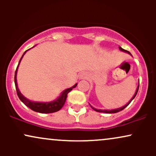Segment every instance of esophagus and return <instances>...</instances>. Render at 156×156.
Returning <instances> with one entry per match:
<instances>
[{
  "mask_svg": "<svg viewBox=\"0 0 156 156\" xmlns=\"http://www.w3.org/2000/svg\"><path fill=\"white\" fill-rule=\"evenodd\" d=\"M87 73H81V74H80V78H81V79H84V78H87Z\"/></svg>",
  "mask_w": 156,
  "mask_h": 156,
  "instance_id": "34e87169",
  "label": "esophagus"
}]
</instances>
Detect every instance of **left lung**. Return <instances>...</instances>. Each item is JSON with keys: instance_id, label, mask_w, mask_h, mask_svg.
Segmentation results:
<instances>
[{"instance_id": "1", "label": "left lung", "mask_w": 156, "mask_h": 156, "mask_svg": "<svg viewBox=\"0 0 156 156\" xmlns=\"http://www.w3.org/2000/svg\"><path fill=\"white\" fill-rule=\"evenodd\" d=\"M119 50H120V51H123V52H126V53H129V54H130L129 51H126V50H124V49H123V48H122L121 47H119ZM139 85H138V87H137V89H136V91L135 94H134V95L133 96V98H132L131 99H130V101L129 102H128V103H127L126 105H125L124 106L121 107V108H116V109H113V110H101V109H96V108H93V107L92 106V105H91V107H92V108L93 109H94V111H96V112H103V113H107V114H114V113H117V112H120V111L123 110V109H124L125 108H126V107L128 106V105L130 104V102H131V101H133V100L134 99V98H135L136 95V94H137V92H138V90H139Z\"/></svg>"}]
</instances>
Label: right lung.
I'll return each mask as SVG.
<instances>
[{"mask_svg": "<svg viewBox=\"0 0 156 156\" xmlns=\"http://www.w3.org/2000/svg\"><path fill=\"white\" fill-rule=\"evenodd\" d=\"M26 51H25V53H23L22 57H21V58L20 59V62L18 63V65H17V69H16L15 74V83L16 90H17V96H18L20 100V101H22L27 107H28V108H31V110L34 111V112H36L42 113V114H49V113H53V112H58V111H59L60 109L63 107L64 103H65V101H66V99H67L68 93L72 90L73 88H75L78 83L75 84V85L73 86V87H71V88L67 89H65L64 91H63V92H62V94H61V95L58 98V99H56L55 101H53V102L44 103V102H34V101H29V100H28L27 98H25V97L23 96L22 94H21L20 92L18 87H17V69H18L19 64H20V63L21 60H22L23 55H25V53H26Z\"/></svg>", "mask_w": 156, "mask_h": 156, "instance_id": "obj_1", "label": "right lung"}]
</instances>
